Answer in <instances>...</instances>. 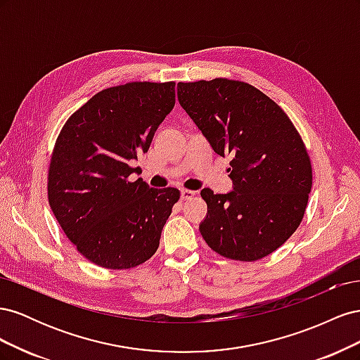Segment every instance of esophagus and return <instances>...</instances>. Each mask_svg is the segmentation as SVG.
I'll use <instances>...</instances> for the list:
<instances>
[{
	"mask_svg": "<svg viewBox=\"0 0 360 360\" xmlns=\"http://www.w3.org/2000/svg\"><path fill=\"white\" fill-rule=\"evenodd\" d=\"M195 195V192L193 191H189V189H181L180 191V197H181V200H191L192 197Z\"/></svg>",
	"mask_w": 360,
	"mask_h": 360,
	"instance_id": "34e87169",
	"label": "esophagus"
}]
</instances>
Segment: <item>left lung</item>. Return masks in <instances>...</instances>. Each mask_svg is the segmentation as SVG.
<instances>
[{
	"label": "left lung",
	"mask_w": 360,
	"mask_h": 360,
	"mask_svg": "<svg viewBox=\"0 0 360 360\" xmlns=\"http://www.w3.org/2000/svg\"><path fill=\"white\" fill-rule=\"evenodd\" d=\"M177 96L214 153L233 158V191H201L205 243L238 261L271 254L297 230L312 186L309 156L296 127L270 97L246 82H179Z\"/></svg>",
	"instance_id": "1"
}]
</instances>
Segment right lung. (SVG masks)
Segmentation results:
<instances>
[{"mask_svg": "<svg viewBox=\"0 0 360 360\" xmlns=\"http://www.w3.org/2000/svg\"><path fill=\"white\" fill-rule=\"evenodd\" d=\"M176 105L174 82H129L94 94L61 129L48 174V198L63 231L91 263L143 264L159 248L180 198L176 188L129 181Z\"/></svg>", "mask_w": 360, "mask_h": 360, "instance_id": "right-lung-1", "label": "right lung"}]
</instances>
